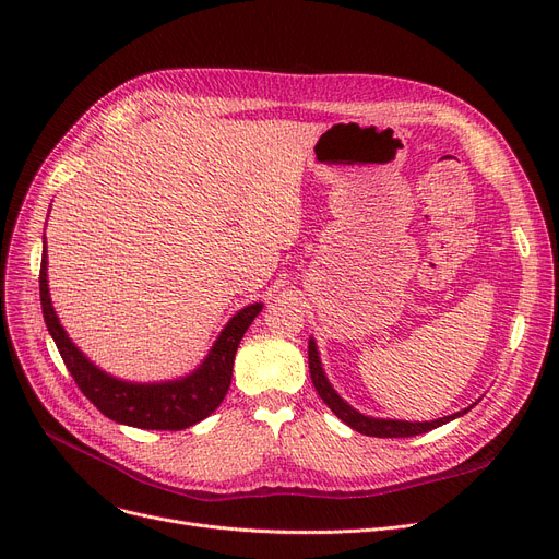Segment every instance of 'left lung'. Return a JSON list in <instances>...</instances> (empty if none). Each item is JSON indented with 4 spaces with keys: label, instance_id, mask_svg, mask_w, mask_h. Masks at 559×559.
Listing matches in <instances>:
<instances>
[{
    "label": "left lung",
    "instance_id": "left-lung-1",
    "mask_svg": "<svg viewBox=\"0 0 559 559\" xmlns=\"http://www.w3.org/2000/svg\"><path fill=\"white\" fill-rule=\"evenodd\" d=\"M308 365H310V378H312V385L317 390V394L321 396V401H324L337 419H342L346 426H350L354 430L362 432V435H369V437H415V435H421V432H428L437 426L442 424H449L453 421L455 417H462L466 409H462V413H455L451 417H442V419H435V421H396V419H373V417H365L360 415L356 407H350L335 390L333 385L329 383V378L324 373V369H321V360H319V354H317V346H314V340L308 342Z\"/></svg>",
    "mask_w": 559,
    "mask_h": 559
}]
</instances>
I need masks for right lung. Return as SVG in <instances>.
<instances>
[{
    "instance_id": "obj_1",
    "label": "right lung",
    "mask_w": 559,
    "mask_h": 559,
    "mask_svg": "<svg viewBox=\"0 0 559 559\" xmlns=\"http://www.w3.org/2000/svg\"><path fill=\"white\" fill-rule=\"evenodd\" d=\"M40 304L47 331L85 399L108 419L144 430H183L215 413L230 385L235 350L262 310V304H251L235 314L219 333L211 354L190 376L144 385L108 376L87 360L68 337L49 299L47 253L40 262Z\"/></svg>"
}]
</instances>
